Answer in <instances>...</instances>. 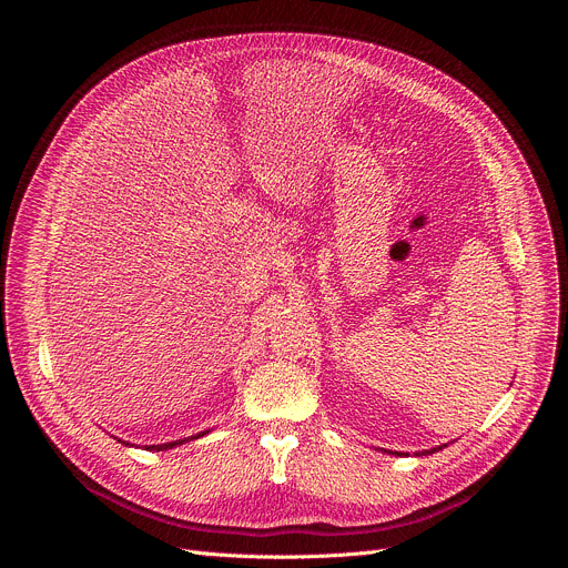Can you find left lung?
<instances>
[{
    "label": "left lung",
    "instance_id": "8db88e82",
    "mask_svg": "<svg viewBox=\"0 0 568 568\" xmlns=\"http://www.w3.org/2000/svg\"><path fill=\"white\" fill-rule=\"evenodd\" d=\"M444 446H446V444H442V446H435V449H428V452H419V454H416V456H426V454H435V452L444 449ZM386 454H394V456H400L398 452H386Z\"/></svg>",
    "mask_w": 568,
    "mask_h": 568
}]
</instances>
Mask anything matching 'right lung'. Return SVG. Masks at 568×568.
<instances>
[{
    "mask_svg": "<svg viewBox=\"0 0 568 568\" xmlns=\"http://www.w3.org/2000/svg\"><path fill=\"white\" fill-rule=\"evenodd\" d=\"M209 430H202V433H197V435H191V437H184V439H174V442H165V444H152V446H144V449H149V452H168V449H174V446H182V444H186V442H193V439H197V437H202V435H206ZM122 444H126V446H133V444H129V442H124V439H119Z\"/></svg>",
    "mask_w": 568,
    "mask_h": 568,
    "instance_id": "add662e5",
    "label": "right lung"
}]
</instances>
